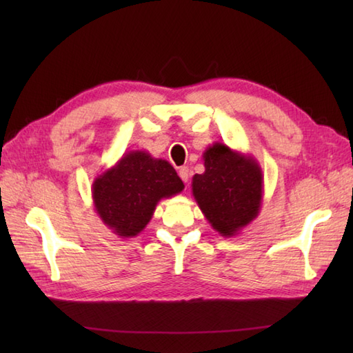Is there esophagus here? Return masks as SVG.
Here are the masks:
<instances>
[{"mask_svg": "<svg viewBox=\"0 0 353 353\" xmlns=\"http://www.w3.org/2000/svg\"><path fill=\"white\" fill-rule=\"evenodd\" d=\"M179 176H181V179L185 183H188V181H190V168L188 167L179 168Z\"/></svg>", "mask_w": 353, "mask_h": 353, "instance_id": "34e87169", "label": "esophagus"}]
</instances>
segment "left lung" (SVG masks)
Masks as SVG:
<instances>
[{"label": "left lung", "instance_id": "8db88e82", "mask_svg": "<svg viewBox=\"0 0 353 353\" xmlns=\"http://www.w3.org/2000/svg\"><path fill=\"white\" fill-rule=\"evenodd\" d=\"M205 172L194 174L192 196L200 211L221 236H235L256 219L264 176L253 156L214 142L203 153Z\"/></svg>", "mask_w": 353, "mask_h": 353}]
</instances>
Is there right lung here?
I'll list each match as a JSON object with an SVG mask.
<instances>
[{
	"instance_id": "right-lung-1",
	"label": "right lung",
	"mask_w": 353,
	"mask_h": 353,
	"mask_svg": "<svg viewBox=\"0 0 353 353\" xmlns=\"http://www.w3.org/2000/svg\"><path fill=\"white\" fill-rule=\"evenodd\" d=\"M183 188L168 161L156 159L145 150H132L94 179L92 200L104 226L119 238H133L145 229L162 199Z\"/></svg>"
}]
</instances>
